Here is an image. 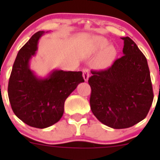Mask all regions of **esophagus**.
Returning <instances> with one entry per match:
<instances>
[{"mask_svg": "<svg viewBox=\"0 0 160 160\" xmlns=\"http://www.w3.org/2000/svg\"><path fill=\"white\" fill-rule=\"evenodd\" d=\"M90 73H89V70L88 69H84L83 70V77L85 81H88V79H89Z\"/></svg>", "mask_w": 160, "mask_h": 160, "instance_id": "esophagus-1", "label": "esophagus"}]
</instances>
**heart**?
Returning a JSON list of instances; mask_svg holds the SVG:
<instances>
[{"label": "heart", "mask_w": 160, "mask_h": 160, "mask_svg": "<svg viewBox=\"0 0 160 160\" xmlns=\"http://www.w3.org/2000/svg\"><path fill=\"white\" fill-rule=\"evenodd\" d=\"M93 49L97 52H101L98 60V64L101 67H105L111 63L116 55V49L112 45H109V41L101 35L93 37Z\"/></svg>", "instance_id": "b5f03b06"}]
</instances>
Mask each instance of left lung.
<instances>
[{"label":"left lung","instance_id":"1","mask_svg":"<svg viewBox=\"0 0 160 160\" xmlns=\"http://www.w3.org/2000/svg\"><path fill=\"white\" fill-rule=\"evenodd\" d=\"M123 55L109 69L92 71L90 104L95 117L116 129L142 121L153 101L147 59L129 37H123Z\"/></svg>","mask_w":160,"mask_h":160}]
</instances>
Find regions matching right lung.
<instances>
[{
	"mask_svg": "<svg viewBox=\"0 0 160 160\" xmlns=\"http://www.w3.org/2000/svg\"><path fill=\"white\" fill-rule=\"evenodd\" d=\"M44 31L36 32L19 50L8 83V98L14 114L31 127L46 128L59 122L66 99L84 82L81 71L53 70L41 77L30 68Z\"/></svg>",
	"mask_w": 160,
	"mask_h": 160,
	"instance_id": "add662e5",
	"label": "right lung"
}]
</instances>
